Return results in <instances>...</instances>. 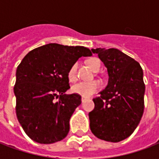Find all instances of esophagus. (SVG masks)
<instances>
[{"label":"esophagus","instance_id":"1","mask_svg":"<svg viewBox=\"0 0 159 159\" xmlns=\"http://www.w3.org/2000/svg\"><path fill=\"white\" fill-rule=\"evenodd\" d=\"M86 100H87V98H85V97H82V102H84Z\"/></svg>","mask_w":159,"mask_h":159}]
</instances>
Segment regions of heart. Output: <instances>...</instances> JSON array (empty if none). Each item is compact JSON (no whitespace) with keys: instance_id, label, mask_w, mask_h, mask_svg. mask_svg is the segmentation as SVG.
Wrapping results in <instances>:
<instances>
[{"instance_id":"obj_1","label":"heart","mask_w":159,"mask_h":159,"mask_svg":"<svg viewBox=\"0 0 159 159\" xmlns=\"http://www.w3.org/2000/svg\"><path fill=\"white\" fill-rule=\"evenodd\" d=\"M88 64L93 71L99 70L100 66H101L100 61L97 58H91L88 61ZM76 68H77V65H76V63H74L72 66L70 67L69 70H68V78L70 82H74L76 80ZM100 86H101V84L97 80L90 81V82L83 81V82H79V83H76L75 85H73L71 90L73 93L79 94L81 96L89 97L91 96L94 93H96L97 91L100 89Z\"/></svg>"}]
</instances>
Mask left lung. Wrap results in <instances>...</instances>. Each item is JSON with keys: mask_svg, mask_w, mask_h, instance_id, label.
<instances>
[{"mask_svg": "<svg viewBox=\"0 0 159 159\" xmlns=\"http://www.w3.org/2000/svg\"><path fill=\"white\" fill-rule=\"evenodd\" d=\"M107 67L108 83L93 99L90 129L100 140L118 142L133 133L144 111L145 84L140 64L116 48L91 49Z\"/></svg>", "mask_w": 159, "mask_h": 159, "instance_id": "obj_1", "label": "left lung"}]
</instances>
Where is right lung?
I'll return each mask as SVG.
<instances>
[{"mask_svg":"<svg viewBox=\"0 0 159 159\" xmlns=\"http://www.w3.org/2000/svg\"><path fill=\"white\" fill-rule=\"evenodd\" d=\"M91 55L89 49L82 46L49 43L33 49L22 59L13 89L16 114L31 140L52 144L68 134L70 117L82 103L79 94L65 93L70 89L68 70L79 58Z\"/></svg>","mask_w":159,"mask_h":159,"instance_id":"right-lung-1","label":"right lung"}]
</instances>
